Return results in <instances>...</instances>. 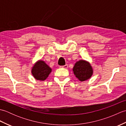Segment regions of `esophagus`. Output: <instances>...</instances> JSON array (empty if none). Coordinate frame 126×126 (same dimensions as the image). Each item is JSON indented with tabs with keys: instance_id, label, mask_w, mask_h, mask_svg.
<instances>
[{
	"instance_id": "obj_1",
	"label": "esophagus",
	"mask_w": 126,
	"mask_h": 126,
	"mask_svg": "<svg viewBox=\"0 0 126 126\" xmlns=\"http://www.w3.org/2000/svg\"><path fill=\"white\" fill-rule=\"evenodd\" d=\"M60 67H61V68H64V69H66V68H68V64H65V65H64L61 66Z\"/></svg>"
}]
</instances>
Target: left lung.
Returning a JSON list of instances; mask_svg holds the SVG:
<instances>
[{
    "mask_svg": "<svg viewBox=\"0 0 126 126\" xmlns=\"http://www.w3.org/2000/svg\"><path fill=\"white\" fill-rule=\"evenodd\" d=\"M75 75L80 81H84L90 78L93 75V69L90 64L85 61L77 62L73 68Z\"/></svg>",
    "mask_w": 126,
    "mask_h": 126,
    "instance_id": "1",
    "label": "left lung"
}]
</instances>
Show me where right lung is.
<instances>
[{"label":"right lung","instance_id":"right-lung-1","mask_svg":"<svg viewBox=\"0 0 126 126\" xmlns=\"http://www.w3.org/2000/svg\"><path fill=\"white\" fill-rule=\"evenodd\" d=\"M51 72V69L44 61H39L34 65L32 69V74L37 80L44 81Z\"/></svg>","mask_w":126,"mask_h":126}]
</instances>
